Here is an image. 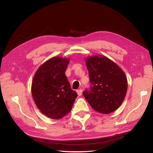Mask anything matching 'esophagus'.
I'll return each mask as SVG.
<instances>
[{
  "instance_id": "34e87169",
  "label": "esophagus",
  "mask_w": 153,
  "mask_h": 153,
  "mask_svg": "<svg viewBox=\"0 0 153 153\" xmlns=\"http://www.w3.org/2000/svg\"><path fill=\"white\" fill-rule=\"evenodd\" d=\"M76 91H77V95H78L79 96H81V95H82V92H83V91H82V89H78V90H77Z\"/></svg>"
}]
</instances>
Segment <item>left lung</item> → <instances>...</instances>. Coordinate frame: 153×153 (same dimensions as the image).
I'll return each instance as SVG.
<instances>
[{
  "label": "left lung",
  "instance_id": "8db88e82",
  "mask_svg": "<svg viewBox=\"0 0 153 153\" xmlns=\"http://www.w3.org/2000/svg\"><path fill=\"white\" fill-rule=\"evenodd\" d=\"M91 85L83 95L95 111L111 113L122 105L126 95L128 82L125 73L118 65L105 56L86 59Z\"/></svg>",
  "mask_w": 153,
  "mask_h": 153
}]
</instances>
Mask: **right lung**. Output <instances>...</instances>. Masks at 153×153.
I'll use <instances>...</instances> for the list:
<instances>
[{
    "label": "right lung",
    "instance_id": "obj_1",
    "mask_svg": "<svg viewBox=\"0 0 153 153\" xmlns=\"http://www.w3.org/2000/svg\"><path fill=\"white\" fill-rule=\"evenodd\" d=\"M69 62L59 56L52 58L39 68L33 77L31 93L34 102L40 111L51 118L66 116L77 97L65 75Z\"/></svg>",
    "mask_w": 153,
    "mask_h": 153
}]
</instances>
